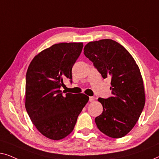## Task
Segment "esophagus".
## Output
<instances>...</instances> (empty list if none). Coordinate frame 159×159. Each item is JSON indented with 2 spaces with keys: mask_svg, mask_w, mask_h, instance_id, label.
<instances>
[{
  "mask_svg": "<svg viewBox=\"0 0 159 159\" xmlns=\"http://www.w3.org/2000/svg\"><path fill=\"white\" fill-rule=\"evenodd\" d=\"M95 100V97H89V102H93Z\"/></svg>",
  "mask_w": 159,
  "mask_h": 159,
  "instance_id": "1",
  "label": "esophagus"
}]
</instances>
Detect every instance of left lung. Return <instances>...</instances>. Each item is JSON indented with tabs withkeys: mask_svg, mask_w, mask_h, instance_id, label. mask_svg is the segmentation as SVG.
<instances>
[{
	"mask_svg": "<svg viewBox=\"0 0 159 159\" xmlns=\"http://www.w3.org/2000/svg\"><path fill=\"white\" fill-rule=\"evenodd\" d=\"M84 50L103 79L111 78L112 96L98 99L103 111L95 118L97 126L109 137H123L133 128L144 108L146 98L140 69L128 51L112 39L89 42Z\"/></svg>",
	"mask_w": 159,
	"mask_h": 159,
	"instance_id": "8db88e82",
	"label": "left lung"
}]
</instances>
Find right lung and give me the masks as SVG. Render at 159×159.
I'll return each instance as SVG.
<instances>
[{
	"instance_id": "1",
	"label": "right lung",
	"mask_w": 159,
	"mask_h": 159,
	"mask_svg": "<svg viewBox=\"0 0 159 159\" xmlns=\"http://www.w3.org/2000/svg\"><path fill=\"white\" fill-rule=\"evenodd\" d=\"M82 42L53 44L34 57L26 75L25 107L31 120L42 135L57 140L68 136L88 102L84 93L60 90L63 80L72 83V68L80 56Z\"/></svg>"
}]
</instances>
